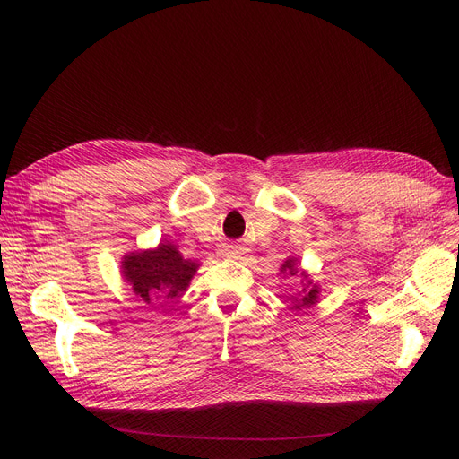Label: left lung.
<instances>
[{
  "label": "left lung",
  "mask_w": 459,
  "mask_h": 459,
  "mask_svg": "<svg viewBox=\"0 0 459 459\" xmlns=\"http://www.w3.org/2000/svg\"><path fill=\"white\" fill-rule=\"evenodd\" d=\"M281 273L283 275H297L299 273V260L297 258H287L285 260V264L281 266ZM304 280H308V275H307V272H302L300 273ZM302 297H295L293 300V308L295 310H302V308H310V307H314V304L317 302V295H319V287L316 285V283H312V280H308V283H307V289H302Z\"/></svg>",
  "instance_id": "obj_1"
}]
</instances>
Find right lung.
<instances>
[{
    "instance_id": "1",
    "label": "right lung",
    "mask_w": 459,
    "mask_h": 459,
    "mask_svg": "<svg viewBox=\"0 0 459 459\" xmlns=\"http://www.w3.org/2000/svg\"><path fill=\"white\" fill-rule=\"evenodd\" d=\"M197 268L199 264L184 258L172 243H159L122 258L124 280L132 285L134 295L151 307L174 304L187 290Z\"/></svg>"
}]
</instances>
